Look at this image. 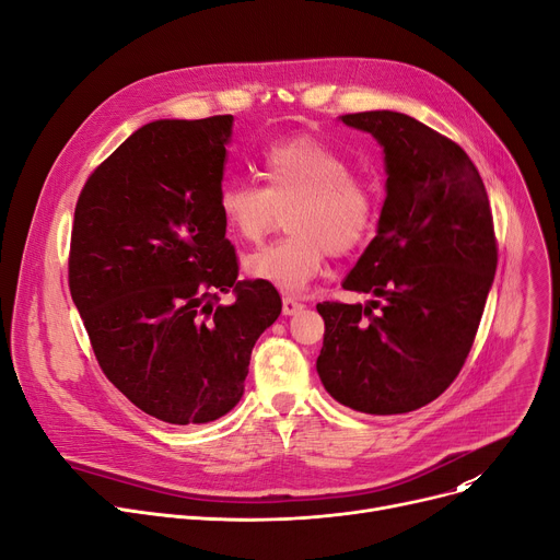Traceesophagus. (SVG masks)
Masks as SVG:
<instances>
[{"label": "esophagus", "mask_w": 560, "mask_h": 560, "mask_svg": "<svg viewBox=\"0 0 560 560\" xmlns=\"http://www.w3.org/2000/svg\"><path fill=\"white\" fill-rule=\"evenodd\" d=\"M302 308H304V304L298 302L295 298H290V295L283 298V315H298Z\"/></svg>", "instance_id": "obj_1"}]
</instances>
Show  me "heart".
Masks as SVG:
<instances>
[{
    "instance_id": "heart-1",
    "label": "heart",
    "mask_w": 560,
    "mask_h": 560,
    "mask_svg": "<svg viewBox=\"0 0 560 560\" xmlns=\"http://www.w3.org/2000/svg\"><path fill=\"white\" fill-rule=\"evenodd\" d=\"M331 144L300 136L270 144L260 159L262 184L226 182L218 211L241 241L260 245L288 211V235L245 258V272L281 290H304L331 254L361 249L378 222V197Z\"/></svg>"
}]
</instances>
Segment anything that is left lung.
<instances>
[{"mask_svg": "<svg viewBox=\"0 0 560 560\" xmlns=\"http://www.w3.org/2000/svg\"><path fill=\"white\" fill-rule=\"evenodd\" d=\"M342 122L384 147L388 195L374 241L342 283L374 300L317 304V374L361 413H408L443 395L472 349L497 270L490 201L460 144L416 117L365 110Z\"/></svg>", "mask_w": 560, "mask_h": 560, "instance_id": "obj_1", "label": "left lung"}]
</instances>
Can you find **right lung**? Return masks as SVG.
Masks as SVG:
<instances>
[{"label": "right lung", "mask_w": 560, "mask_h": 560, "mask_svg": "<svg viewBox=\"0 0 560 560\" xmlns=\"http://www.w3.org/2000/svg\"><path fill=\"white\" fill-rule=\"evenodd\" d=\"M231 125L233 115H213L140 127L88 176L74 209L68 281L95 359L167 424L229 413L258 336L281 313L272 283L238 281L224 238Z\"/></svg>", "instance_id": "obj_1"}]
</instances>
